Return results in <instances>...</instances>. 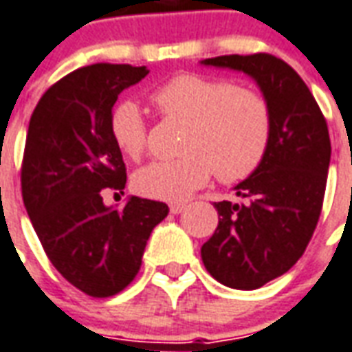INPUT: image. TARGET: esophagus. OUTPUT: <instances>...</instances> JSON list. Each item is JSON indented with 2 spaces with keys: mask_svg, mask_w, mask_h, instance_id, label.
I'll list each match as a JSON object with an SVG mask.
<instances>
[{
  "mask_svg": "<svg viewBox=\"0 0 352 352\" xmlns=\"http://www.w3.org/2000/svg\"><path fill=\"white\" fill-rule=\"evenodd\" d=\"M184 208H186L184 204H181V201H177V204H171V206H169V211H171L173 215H179V213H183Z\"/></svg>",
  "mask_w": 352,
  "mask_h": 352,
  "instance_id": "obj_1",
  "label": "esophagus"
}]
</instances>
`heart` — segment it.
I'll use <instances>...</instances> for the list:
<instances>
[{
	"label": "heart",
	"instance_id": "1",
	"mask_svg": "<svg viewBox=\"0 0 352 352\" xmlns=\"http://www.w3.org/2000/svg\"><path fill=\"white\" fill-rule=\"evenodd\" d=\"M162 114L186 122L181 158L156 160L137 169L135 190L146 198L186 200L210 181L211 173L234 183L250 177L267 156L272 131L269 102L261 93L208 78L181 74L152 95ZM110 135L129 158L146 148V122L133 100L112 108Z\"/></svg>",
	"mask_w": 352,
	"mask_h": 352
}]
</instances>
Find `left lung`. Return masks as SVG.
<instances>
[{
	"label": "left lung",
	"mask_w": 352,
	"mask_h": 352,
	"mask_svg": "<svg viewBox=\"0 0 352 352\" xmlns=\"http://www.w3.org/2000/svg\"><path fill=\"white\" fill-rule=\"evenodd\" d=\"M250 76L269 102L267 156L232 188L240 204L215 201L219 225L201 245L213 278L234 289H257L292 269L313 236L330 168L328 125L299 74L267 53L201 60Z\"/></svg>",
	"instance_id": "1"
}]
</instances>
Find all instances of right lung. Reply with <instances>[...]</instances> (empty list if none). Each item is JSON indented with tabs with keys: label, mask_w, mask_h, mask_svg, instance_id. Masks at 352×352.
<instances>
[{
	"label": "right lung",
	"mask_w": 352,
	"mask_h": 352,
	"mask_svg": "<svg viewBox=\"0 0 352 352\" xmlns=\"http://www.w3.org/2000/svg\"><path fill=\"white\" fill-rule=\"evenodd\" d=\"M146 66L91 65L49 87L34 110L22 160V200L39 242L63 276L83 294H120L141 269L164 201L129 196L124 210L104 206L102 190L125 186L122 151L110 135L118 95Z\"/></svg>",
	"instance_id": "add662e5"
}]
</instances>
